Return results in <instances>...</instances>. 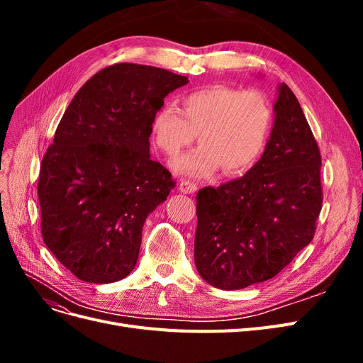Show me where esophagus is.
I'll return each mask as SVG.
<instances>
[{
    "label": "esophagus",
    "instance_id": "esophagus-1",
    "mask_svg": "<svg viewBox=\"0 0 363 363\" xmlns=\"http://www.w3.org/2000/svg\"><path fill=\"white\" fill-rule=\"evenodd\" d=\"M196 189H199V184L194 182H189V180L180 182V192H183V194H195Z\"/></svg>",
    "mask_w": 363,
    "mask_h": 363
}]
</instances>
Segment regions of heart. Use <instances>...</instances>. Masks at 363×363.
Here are the masks:
<instances>
[{
  "label": "heart",
  "instance_id": "1",
  "mask_svg": "<svg viewBox=\"0 0 363 363\" xmlns=\"http://www.w3.org/2000/svg\"><path fill=\"white\" fill-rule=\"evenodd\" d=\"M271 124L265 95L215 84L186 94L182 111L162 106L151 121V139L164 156L175 157L199 133L201 145L179 157L172 168L189 177H204L221 168L227 177H236L260 159Z\"/></svg>",
  "mask_w": 363,
  "mask_h": 363
}]
</instances>
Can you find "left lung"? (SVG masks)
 Here are the masks:
<instances>
[{"label": "left lung", "mask_w": 363, "mask_h": 363, "mask_svg": "<svg viewBox=\"0 0 363 363\" xmlns=\"http://www.w3.org/2000/svg\"><path fill=\"white\" fill-rule=\"evenodd\" d=\"M274 127L244 177L196 194L194 259L218 289L276 277L312 242L323 207L321 152L288 84L279 86Z\"/></svg>", "instance_id": "8db88e82"}]
</instances>
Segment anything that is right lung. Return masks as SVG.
<instances>
[{"label": "right lung", "instance_id": "obj_1", "mask_svg": "<svg viewBox=\"0 0 363 363\" xmlns=\"http://www.w3.org/2000/svg\"><path fill=\"white\" fill-rule=\"evenodd\" d=\"M188 77L116 63L91 77L42 159L43 242L77 279L113 283L133 271L147 216L174 180L150 159L151 121Z\"/></svg>", "mask_w": 363, "mask_h": 363}]
</instances>
